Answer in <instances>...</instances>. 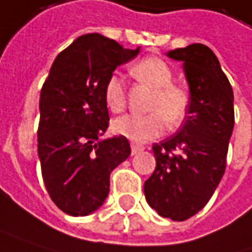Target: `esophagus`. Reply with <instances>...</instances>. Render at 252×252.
<instances>
[{
  "label": "esophagus",
  "instance_id": "1",
  "mask_svg": "<svg viewBox=\"0 0 252 252\" xmlns=\"http://www.w3.org/2000/svg\"><path fill=\"white\" fill-rule=\"evenodd\" d=\"M130 148H132V155H136V153L142 152V151L145 149L142 145H137V143H132V145H130Z\"/></svg>",
  "mask_w": 252,
  "mask_h": 252
}]
</instances>
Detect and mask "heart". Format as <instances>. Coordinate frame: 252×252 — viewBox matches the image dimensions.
Masks as SVG:
<instances>
[{
	"label": "heart",
	"instance_id": "obj_1",
	"mask_svg": "<svg viewBox=\"0 0 252 252\" xmlns=\"http://www.w3.org/2000/svg\"><path fill=\"white\" fill-rule=\"evenodd\" d=\"M130 73L136 80L153 89L148 103L151 113L117 117L113 122L116 135L127 137L136 143H143L162 135L166 123L178 126L185 120L190 103L188 90L172 83V70L163 60L158 57L143 59L132 67ZM104 100L107 107L115 113L126 107V89L117 74H112L106 81Z\"/></svg>",
	"mask_w": 252,
	"mask_h": 252
}]
</instances>
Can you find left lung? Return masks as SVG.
Wrapping results in <instances>:
<instances>
[{
    "mask_svg": "<svg viewBox=\"0 0 252 252\" xmlns=\"http://www.w3.org/2000/svg\"><path fill=\"white\" fill-rule=\"evenodd\" d=\"M166 56L182 62L190 103L181 129L153 145L156 168L145 182V196L160 217L185 221L207 205L222 179L234 129V93L207 45L190 44Z\"/></svg>",
    "mask_w": 252,
    "mask_h": 252,
    "instance_id": "left-lung-1",
    "label": "left lung"
}]
</instances>
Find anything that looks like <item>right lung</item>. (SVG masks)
I'll return each mask as SVG.
<instances>
[{"label":"right lung","instance_id":"right-lung-1","mask_svg":"<svg viewBox=\"0 0 252 252\" xmlns=\"http://www.w3.org/2000/svg\"><path fill=\"white\" fill-rule=\"evenodd\" d=\"M101 34H84L54 60L40 94L38 158L53 202L73 217L99 209L110 173L130 155L123 136L100 139L109 126L104 86L116 67L139 54Z\"/></svg>","mask_w":252,"mask_h":252}]
</instances>
